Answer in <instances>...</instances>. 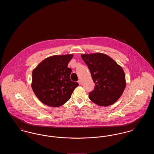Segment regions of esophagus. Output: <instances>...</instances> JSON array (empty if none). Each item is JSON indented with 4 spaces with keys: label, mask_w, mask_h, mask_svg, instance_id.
<instances>
[{
    "label": "esophagus",
    "mask_w": 154,
    "mask_h": 154,
    "mask_svg": "<svg viewBox=\"0 0 154 154\" xmlns=\"http://www.w3.org/2000/svg\"><path fill=\"white\" fill-rule=\"evenodd\" d=\"M78 83L79 84V85H81L82 82H81V81L80 80H79L78 81Z\"/></svg>",
    "instance_id": "34e87169"
}]
</instances>
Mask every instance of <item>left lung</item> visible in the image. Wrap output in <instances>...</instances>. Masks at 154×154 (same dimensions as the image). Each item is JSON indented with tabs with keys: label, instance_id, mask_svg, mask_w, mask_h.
<instances>
[{
	"label": "left lung",
	"instance_id": "8db88e82",
	"mask_svg": "<svg viewBox=\"0 0 154 154\" xmlns=\"http://www.w3.org/2000/svg\"><path fill=\"white\" fill-rule=\"evenodd\" d=\"M81 56L95 83L94 91L89 93V99L104 107L116 102L122 95L126 84L122 67L102 53L82 54Z\"/></svg>",
	"mask_w": 154,
	"mask_h": 154
}]
</instances>
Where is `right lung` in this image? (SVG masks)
<instances>
[{
  "mask_svg": "<svg viewBox=\"0 0 154 154\" xmlns=\"http://www.w3.org/2000/svg\"><path fill=\"white\" fill-rule=\"evenodd\" d=\"M73 54L54 55L44 59L32 72V88L44 104L58 107L70 98L79 83L70 80L67 67Z\"/></svg>",
  "mask_w": 154,
  "mask_h": 154,
  "instance_id": "1",
  "label": "right lung"
}]
</instances>
